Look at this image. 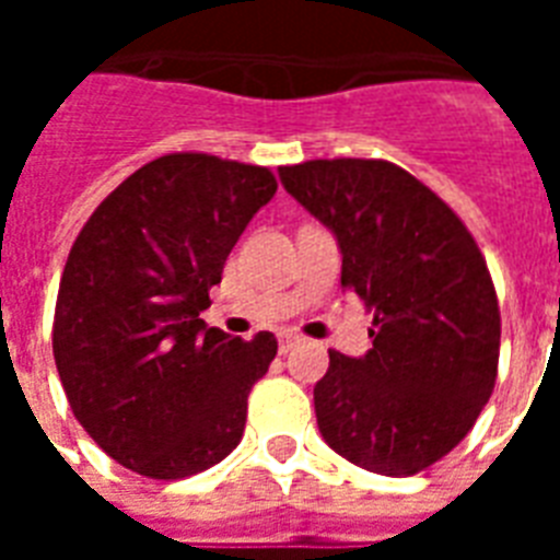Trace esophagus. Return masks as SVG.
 Listing matches in <instances>:
<instances>
[{"mask_svg":"<svg viewBox=\"0 0 560 560\" xmlns=\"http://www.w3.org/2000/svg\"><path fill=\"white\" fill-rule=\"evenodd\" d=\"M296 342H299L296 334H288V331L279 334V351H281V354H288V351L293 349V346H296Z\"/></svg>","mask_w":560,"mask_h":560,"instance_id":"obj_1","label":"esophagus"}]
</instances>
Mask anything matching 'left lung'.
Returning <instances> with one entry per match:
<instances>
[{
  "mask_svg": "<svg viewBox=\"0 0 560 560\" xmlns=\"http://www.w3.org/2000/svg\"><path fill=\"white\" fill-rule=\"evenodd\" d=\"M279 177L337 235L342 288L374 314L363 358L328 351L319 433L360 468L412 477L470 433L494 392L500 305L486 258L439 194L386 160H311Z\"/></svg>",
  "mask_w": 560,
  "mask_h": 560,
  "instance_id": "1",
  "label": "left lung"
}]
</instances>
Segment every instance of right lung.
I'll list each match as a JSON object with an SVG mask.
<instances>
[{"label":"right lung","instance_id":"1","mask_svg":"<svg viewBox=\"0 0 560 560\" xmlns=\"http://www.w3.org/2000/svg\"><path fill=\"white\" fill-rule=\"evenodd\" d=\"M279 183L209 153L148 162L92 211L57 290L51 349L74 418L118 465L183 479L235 451L279 342L206 328L232 246Z\"/></svg>","mask_w":560,"mask_h":560}]
</instances>
